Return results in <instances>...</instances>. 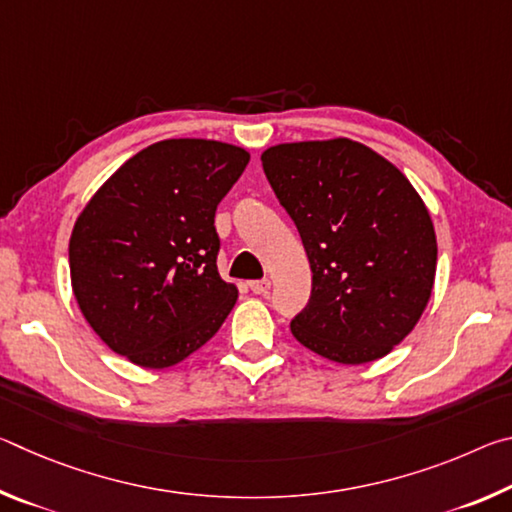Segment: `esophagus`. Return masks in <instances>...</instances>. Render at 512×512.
<instances>
[{
	"label": "esophagus",
	"mask_w": 512,
	"mask_h": 512,
	"mask_svg": "<svg viewBox=\"0 0 512 512\" xmlns=\"http://www.w3.org/2000/svg\"><path fill=\"white\" fill-rule=\"evenodd\" d=\"M248 287L255 293V296H266V293L271 291V280H253Z\"/></svg>",
	"instance_id": "esophagus-1"
}]
</instances>
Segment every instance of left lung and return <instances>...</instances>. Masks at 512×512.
<instances>
[{"instance_id":"8db88e82","label":"left lung","mask_w":512,"mask_h":512,"mask_svg":"<svg viewBox=\"0 0 512 512\" xmlns=\"http://www.w3.org/2000/svg\"><path fill=\"white\" fill-rule=\"evenodd\" d=\"M264 173L311 266L296 341L343 366L386 357L418 325L436 277V232L393 162L348 137L277 144Z\"/></svg>"}]
</instances>
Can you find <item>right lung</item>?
<instances>
[{
    "mask_svg": "<svg viewBox=\"0 0 512 512\" xmlns=\"http://www.w3.org/2000/svg\"><path fill=\"white\" fill-rule=\"evenodd\" d=\"M250 153L216 140H162L126 160L69 237L81 314L135 366H176L219 332L239 291L216 268V205Z\"/></svg>",
    "mask_w": 512,
    "mask_h": 512,
    "instance_id": "right-lung-1",
    "label": "right lung"
}]
</instances>
